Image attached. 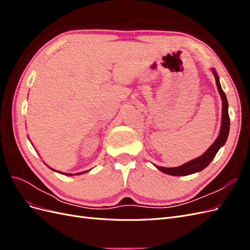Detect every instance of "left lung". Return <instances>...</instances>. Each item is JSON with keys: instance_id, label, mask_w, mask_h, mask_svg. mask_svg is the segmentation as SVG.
<instances>
[{"instance_id": "obj_1", "label": "left lung", "mask_w": 250, "mask_h": 250, "mask_svg": "<svg viewBox=\"0 0 250 250\" xmlns=\"http://www.w3.org/2000/svg\"><path fill=\"white\" fill-rule=\"evenodd\" d=\"M210 70L214 74L218 92H219V94H220L221 100H222L221 127H220V131H219L218 137H217L216 141L211 144L210 147L202 155L196 157V158H194V160L188 162L184 165L178 166V167L166 168V167H160V166L154 165L155 167L160 171H162L163 173L169 174V175H172V176H187V175H190V174H194V173L202 171L203 169H206L208 167L211 161H213V158L216 156L219 149L224 146L226 140H228L229 133V103H228V99H226L225 93L223 92V89L221 87L220 80H219V77H218L215 69H210Z\"/></svg>"}]
</instances>
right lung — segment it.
<instances>
[{
    "label": "right lung",
    "mask_w": 250,
    "mask_h": 250,
    "mask_svg": "<svg viewBox=\"0 0 250 250\" xmlns=\"http://www.w3.org/2000/svg\"><path fill=\"white\" fill-rule=\"evenodd\" d=\"M49 167V166H48ZM50 168V167H49ZM52 171H55V172H58V173H60V174H63V175H67V176H72V175H74V174H72V173H62V172H59V171H56V170H54V169H52V168H50ZM89 171V170H88ZM88 171H84V172H79V173H76V175H80V174H83V173H86V172H88Z\"/></svg>",
    "instance_id": "obj_1"
}]
</instances>
